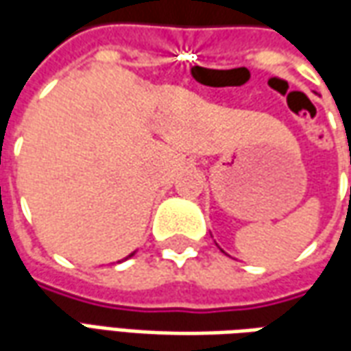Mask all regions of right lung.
I'll use <instances>...</instances> for the list:
<instances>
[{
    "mask_svg": "<svg viewBox=\"0 0 351 351\" xmlns=\"http://www.w3.org/2000/svg\"><path fill=\"white\" fill-rule=\"evenodd\" d=\"M131 256H133V254H131Z\"/></svg>",
    "mask_w": 351,
    "mask_h": 351,
    "instance_id": "right-lung-1",
    "label": "right lung"
}]
</instances>
